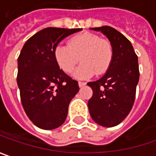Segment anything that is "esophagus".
I'll return each mask as SVG.
<instances>
[{"label": "esophagus", "instance_id": "obj_1", "mask_svg": "<svg viewBox=\"0 0 156 156\" xmlns=\"http://www.w3.org/2000/svg\"><path fill=\"white\" fill-rule=\"evenodd\" d=\"M85 85H86L85 82H80V81L78 82V86H79V87H83V86H85Z\"/></svg>", "mask_w": 156, "mask_h": 156}]
</instances>
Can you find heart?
Returning a JSON list of instances; mask_svg holds the SVG:
<instances>
[{"label": "heart", "mask_w": 156, "mask_h": 156, "mask_svg": "<svg viewBox=\"0 0 156 156\" xmlns=\"http://www.w3.org/2000/svg\"><path fill=\"white\" fill-rule=\"evenodd\" d=\"M112 57L111 43L91 32L78 34L69 39L67 45L58 44L54 50L57 64L66 73L72 72L80 59L82 64L74 72V77L79 79L105 73Z\"/></svg>", "instance_id": "obj_1"}]
</instances>
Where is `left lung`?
I'll return each mask as SVG.
<instances>
[{"instance_id":"8db88e82","label":"left lung","mask_w":156,"mask_h":156,"mask_svg":"<svg viewBox=\"0 0 156 156\" xmlns=\"http://www.w3.org/2000/svg\"><path fill=\"white\" fill-rule=\"evenodd\" d=\"M100 31L112 44L113 57L105 74L89 82L93 94L88 100L89 112L98 125H119L132 109L140 78L138 58L130 41L112 27L91 28Z\"/></svg>"}]
</instances>
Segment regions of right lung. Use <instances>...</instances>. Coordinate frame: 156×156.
<instances>
[{"instance_id":"obj_1","label":"right lung","mask_w":156,"mask_h":156,"mask_svg":"<svg viewBox=\"0 0 156 156\" xmlns=\"http://www.w3.org/2000/svg\"><path fill=\"white\" fill-rule=\"evenodd\" d=\"M82 29L46 28L32 36L18 58L17 85L27 116L39 128L52 130L66 119L78 81L57 64L54 50L63 39Z\"/></svg>"}]
</instances>
